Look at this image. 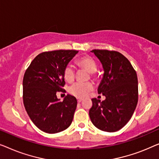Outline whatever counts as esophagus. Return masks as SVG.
<instances>
[{"instance_id": "esophagus-1", "label": "esophagus", "mask_w": 159, "mask_h": 159, "mask_svg": "<svg viewBox=\"0 0 159 159\" xmlns=\"http://www.w3.org/2000/svg\"><path fill=\"white\" fill-rule=\"evenodd\" d=\"M82 99H79H79H77V101H78V102H79V103H80V102H82Z\"/></svg>"}]
</instances>
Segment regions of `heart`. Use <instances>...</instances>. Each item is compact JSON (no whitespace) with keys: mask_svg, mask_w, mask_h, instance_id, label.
Returning <instances> with one entry per match:
<instances>
[{"mask_svg":"<svg viewBox=\"0 0 159 159\" xmlns=\"http://www.w3.org/2000/svg\"><path fill=\"white\" fill-rule=\"evenodd\" d=\"M76 63L80 68L84 69L90 73L91 76H93L97 70V62L90 56H84L77 60ZM63 77L67 82H73L75 77V70L70 65H67L63 70ZM93 88V84L91 82L86 83H75L72 85L68 89L69 93L74 97L81 98L87 95L89 91Z\"/></svg>","mask_w":159,"mask_h":159,"instance_id":"1","label":"heart"}]
</instances>
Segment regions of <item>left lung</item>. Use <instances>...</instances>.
<instances>
[{"label":"left lung","mask_w":159,"mask_h":159,"mask_svg":"<svg viewBox=\"0 0 159 159\" xmlns=\"http://www.w3.org/2000/svg\"><path fill=\"white\" fill-rule=\"evenodd\" d=\"M102 65L104 75L98 93L106 99H91L89 117L102 131L116 132L122 128L133 116L138 100L137 73L121 53L107 50H93Z\"/></svg>","instance_id":"8db88e82"}]
</instances>
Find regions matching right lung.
I'll return each instance as SVG.
<instances>
[{
  "label": "right lung",
  "mask_w": 159,
  "mask_h": 159,
  "mask_svg": "<svg viewBox=\"0 0 159 159\" xmlns=\"http://www.w3.org/2000/svg\"><path fill=\"white\" fill-rule=\"evenodd\" d=\"M78 52L60 50L40 53L24 73V107L33 123L44 133H60L73 121L76 99L68 94L60 102L56 93L66 91L63 70Z\"/></svg>",
  "instance_id": "add662e5"
}]
</instances>
